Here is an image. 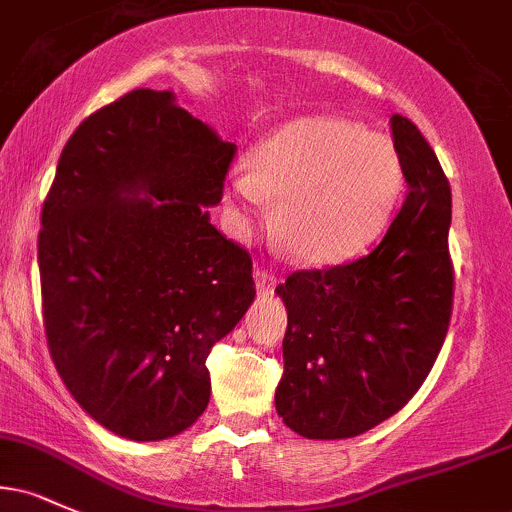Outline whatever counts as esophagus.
<instances>
[{
  "mask_svg": "<svg viewBox=\"0 0 512 512\" xmlns=\"http://www.w3.org/2000/svg\"><path fill=\"white\" fill-rule=\"evenodd\" d=\"M255 286H257V293L260 296H272L274 289H276V276L264 272V269H255Z\"/></svg>",
  "mask_w": 512,
  "mask_h": 512,
  "instance_id": "34e87169",
  "label": "esophagus"
}]
</instances>
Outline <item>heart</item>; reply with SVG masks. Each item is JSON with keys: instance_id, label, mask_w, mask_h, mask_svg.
Wrapping results in <instances>:
<instances>
[{"instance_id": "b5f03b06", "label": "heart", "mask_w": 512, "mask_h": 512, "mask_svg": "<svg viewBox=\"0 0 512 512\" xmlns=\"http://www.w3.org/2000/svg\"><path fill=\"white\" fill-rule=\"evenodd\" d=\"M404 187L397 146L337 115H303L276 127L228 190L248 233L276 202L274 228L293 260L330 264L356 255L383 231Z\"/></svg>"}]
</instances>
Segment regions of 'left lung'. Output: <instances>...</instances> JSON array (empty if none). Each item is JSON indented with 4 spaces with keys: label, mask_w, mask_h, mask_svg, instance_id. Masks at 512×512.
<instances>
[{
    "label": "left lung",
    "mask_w": 512,
    "mask_h": 512,
    "mask_svg": "<svg viewBox=\"0 0 512 512\" xmlns=\"http://www.w3.org/2000/svg\"><path fill=\"white\" fill-rule=\"evenodd\" d=\"M409 192L373 252L296 272L286 305L276 414L298 436L354 438L383 424L426 380L452 313L450 185L407 117H390Z\"/></svg>",
    "instance_id": "1"
}]
</instances>
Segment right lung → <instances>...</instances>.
<instances>
[{"label":"right lung","instance_id":"obj_1","mask_svg":"<svg viewBox=\"0 0 512 512\" xmlns=\"http://www.w3.org/2000/svg\"><path fill=\"white\" fill-rule=\"evenodd\" d=\"M236 146L137 88L69 137L38 238L52 361L115 436L166 440L204 414L209 349L255 301L250 255L211 226Z\"/></svg>","mask_w":512,"mask_h":512}]
</instances>
